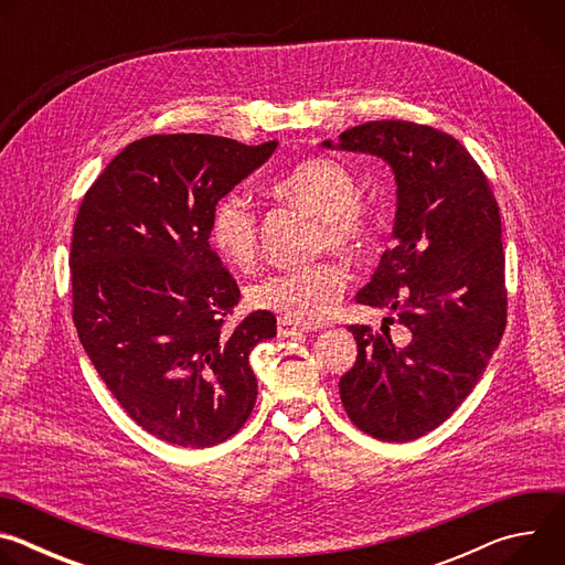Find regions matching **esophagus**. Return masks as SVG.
<instances>
[{
  "instance_id": "esophagus-1",
  "label": "esophagus",
  "mask_w": 565,
  "mask_h": 565,
  "mask_svg": "<svg viewBox=\"0 0 565 565\" xmlns=\"http://www.w3.org/2000/svg\"><path fill=\"white\" fill-rule=\"evenodd\" d=\"M277 333H279V338H292V335H301V333H308V327L295 324V321L279 317V321H277Z\"/></svg>"
}]
</instances>
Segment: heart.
Instances as JSON below:
<instances>
[{
    "mask_svg": "<svg viewBox=\"0 0 565 565\" xmlns=\"http://www.w3.org/2000/svg\"><path fill=\"white\" fill-rule=\"evenodd\" d=\"M273 192L317 218V250L329 248L358 259L371 248L373 223L360 203V185L338 160L306 158L273 183ZM207 238L230 268H250L257 257V216L250 203L238 194L221 196L210 214ZM344 288L347 275L338 264L317 262L266 275L248 288V301L257 310L308 327L333 312Z\"/></svg>",
    "mask_w": 565,
    "mask_h": 565,
    "instance_id": "heart-1",
    "label": "heart"
}]
</instances>
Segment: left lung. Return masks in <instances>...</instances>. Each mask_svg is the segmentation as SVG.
<instances>
[{
    "label": "left lung",
    "mask_w": 565,
    "mask_h": 565,
    "mask_svg": "<svg viewBox=\"0 0 565 565\" xmlns=\"http://www.w3.org/2000/svg\"><path fill=\"white\" fill-rule=\"evenodd\" d=\"M321 145L377 156L395 177L393 246L355 301L393 310L405 333L395 342L386 324L349 327L358 360L340 397L364 434L416 440L458 409L503 338L499 203L471 153L427 125L371 120Z\"/></svg>",
    "instance_id": "1"
}]
</instances>
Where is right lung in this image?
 <instances>
[{
	"label": "right lung",
	"mask_w": 565,
	"mask_h": 565,
	"mask_svg": "<svg viewBox=\"0 0 565 565\" xmlns=\"http://www.w3.org/2000/svg\"><path fill=\"white\" fill-rule=\"evenodd\" d=\"M277 149L210 134L127 145L77 210L73 324L127 416L179 447H212L257 399L253 349L277 335L268 310L232 331L241 292L210 248L212 207Z\"/></svg>",
	"instance_id": "obj_1"
}]
</instances>
